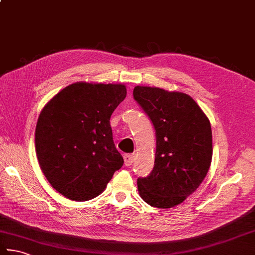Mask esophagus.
I'll use <instances>...</instances> for the list:
<instances>
[{"label":"esophagus","instance_id":"obj_1","mask_svg":"<svg viewBox=\"0 0 255 255\" xmlns=\"http://www.w3.org/2000/svg\"><path fill=\"white\" fill-rule=\"evenodd\" d=\"M133 160H134V157H133V154H125V156H124L125 166H127V167L131 166L132 162H133Z\"/></svg>","mask_w":255,"mask_h":255}]
</instances>
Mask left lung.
Here are the masks:
<instances>
[{
    "mask_svg": "<svg viewBox=\"0 0 255 255\" xmlns=\"http://www.w3.org/2000/svg\"><path fill=\"white\" fill-rule=\"evenodd\" d=\"M132 94L151 119L157 140L152 171L137 179L139 194L152 207H176L197 190L210 168V122L184 93L136 86Z\"/></svg>",
    "mask_w": 255,
    "mask_h": 255,
    "instance_id": "left-lung-1",
    "label": "left lung"
}]
</instances>
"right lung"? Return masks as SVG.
<instances>
[{
  "mask_svg": "<svg viewBox=\"0 0 255 255\" xmlns=\"http://www.w3.org/2000/svg\"><path fill=\"white\" fill-rule=\"evenodd\" d=\"M126 95L123 84L78 82L55 95L39 114L35 129L39 167L69 200L99 196L124 164L109 121Z\"/></svg>",
  "mask_w": 255,
  "mask_h": 255,
  "instance_id": "add662e5",
  "label": "right lung"
}]
</instances>
